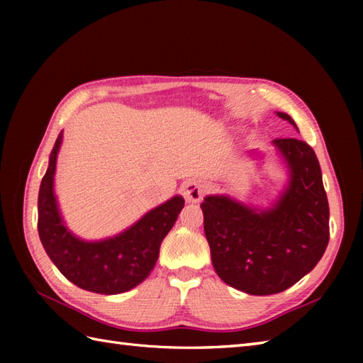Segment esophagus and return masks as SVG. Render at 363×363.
I'll list each match as a JSON object with an SVG mask.
<instances>
[{"mask_svg": "<svg viewBox=\"0 0 363 363\" xmlns=\"http://www.w3.org/2000/svg\"><path fill=\"white\" fill-rule=\"evenodd\" d=\"M206 194V187L203 181L199 179H190L184 186V198L187 203H199Z\"/></svg>", "mask_w": 363, "mask_h": 363, "instance_id": "esophagus-1", "label": "esophagus"}]
</instances>
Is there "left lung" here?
Wrapping results in <instances>:
<instances>
[{"instance_id":"obj_1","label":"left lung","mask_w":363,"mask_h":363,"mask_svg":"<svg viewBox=\"0 0 363 363\" xmlns=\"http://www.w3.org/2000/svg\"><path fill=\"white\" fill-rule=\"evenodd\" d=\"M276 115L298 130L289 113ZM272 145L287 172L272 204H246L225 194L201 203L215 272L230 287L257 296L281 293L311 273L329 242V204L315 151L298 138ZM248 156L265 159L260 151Z\"/></svg>"}]
</instances>
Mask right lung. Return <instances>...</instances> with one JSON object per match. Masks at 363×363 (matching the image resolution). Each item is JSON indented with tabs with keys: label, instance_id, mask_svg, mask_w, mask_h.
I'll return each mask as SVG.
<instances>
[{
	"label": "right lung",
	"instance_id": "right-lung-1",
	"mask_svg": "<svg viewBox=\"0 0 363 363\" xmlns=\"http://www.w3.org/2000/svg\"><path fill=\"white\" fill-rule=\"evenodd\" d=\"M64 130L50 154L48 168L38 190V235L48 257L68 281L79 289L118 295L143 282L159 259L160 243L177 220L184 198L174 195L146 212L112 237L86 240L67 226L60 212L54 177Z\"/></svg>",
	"mask_w": 363,
	"mask_h": 363
}]
</instances>
